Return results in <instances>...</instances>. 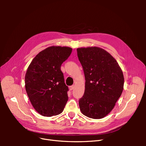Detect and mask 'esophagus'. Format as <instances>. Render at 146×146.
Returning a JSON list of instances; mask_svg holds the SVG:
<instances>
[{"mask_svg":"<svg viewBox=\"0 0 146 146\" xmlns=\"http://www.w3.org/2000/svg\"><path fill=\"white\" fill-rule=\"evenodd\" d=\"M74 88H75V86H74V85L70 86H69V90L72 91V90H73L74 89Z\"/></svg>","mask_w":146,"mask_h":146,"instance_id":"esophagus-1","label":"esophagus"}]
</instances>
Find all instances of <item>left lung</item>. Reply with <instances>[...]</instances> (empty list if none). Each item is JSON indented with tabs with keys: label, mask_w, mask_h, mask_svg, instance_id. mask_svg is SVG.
I'll return each instance as SVG.
<instances>
[{
	"label": "left lung",
	"mask_w": 146,
	"mask_h": 146,
	"mask_svg": "<svg viewBox=\"0 0 146 146\" xmlns=\"http://www.w3.org/2000/svg\"><path fill=\"white\" fill-rule=\"evenodd\" d=\"M85 78V90L79 99L84 115L102 119L115 106L123 89L124 78L120 66L108 52L98 47L77 48Z\"/></svg>",
	"instance_id": "left-lung-1"
}]
</instances>
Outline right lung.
Masks as SVG:
<instances>
[{
	"label": "right lung",
	"instance_id": "right-lung-1",
	"mask_svg": "<svg viewBox=\"0 0 146 146\" xmlns=\"http://www.w3.org/2000/svg\"><path fill=\"white\" fill-rule=\"evenodd\" d=\"M69 47L51 46L35 57L27 68L25 86L35 110L43 116L63 112L68 100L61 66L72 52Z\"/></svg>",
	"mask_w": 146,
	"mask_h": 146
}]
</instances>
